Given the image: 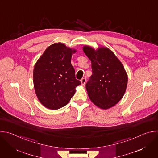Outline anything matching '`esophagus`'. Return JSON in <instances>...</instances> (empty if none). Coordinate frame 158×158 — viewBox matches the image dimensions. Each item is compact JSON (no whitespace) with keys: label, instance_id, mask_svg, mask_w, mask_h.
I'll return each mask as SVG.
<instances>
[{"label":"esophagus","instance_id":"obj_1","mask_svg":"<svg viewBox=\"0 0 158 158\" xmlns=\"http://www.w3.org/2000/svg\"><path fill=\"white\" fill-rule=\"evenodd\" d=\"M81 82L82 85H84L85 84V82H86V78H85V77H83V78L81 80Z\"/></svg>","mask_w":158,"mask_h":158}]
</instances>
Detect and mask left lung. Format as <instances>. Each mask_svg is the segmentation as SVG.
I'll use <instances>...</instances> for the list:
<instances>
[{
  "instance_id": "obj_1",
  "label": "left lung",
  "mask_w": 158,
  "mask_h": 158,
  "mask_svg": "<svg viewBox=\"0 0 158 158\" xmlns=\"http://www.w3.org/2000/svg\"><path fill=\"white\" fill-rule=\"evenodd\" d=\"M83 51L92 64L93 74L85 85L89 99L102 109L114 106L127 87V75L123 64L105 47L95 50L84 46Z\"/></svg>"
}]
</instances>
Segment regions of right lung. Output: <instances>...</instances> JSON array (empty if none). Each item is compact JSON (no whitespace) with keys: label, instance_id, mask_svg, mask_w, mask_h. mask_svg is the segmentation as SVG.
<instances>
[{"label":"right lung","instance_id":"obj_1","mask_svg":"<svg viewBox=\"0 0 158 158\" xmlns=\"http://www.w3.org/2000/svg\"><path fill=\"white\" fill-rule=\"evenodd\" d=\"M76 52L62 43H55L37 61L33 73L34 86L39 101L46 107L54 110L65 106L81 84L71 62Z\"/></svg>","mask_w":158,"mask_h":158}]
</instances>
